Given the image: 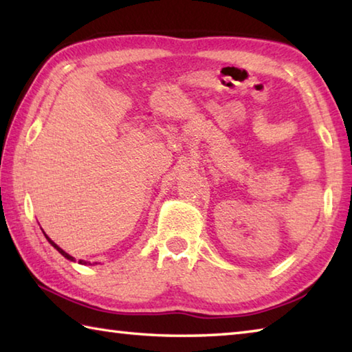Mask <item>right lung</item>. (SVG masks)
Returning <instances> with one entry per match:
<instances>
[{"mask_svg":"<svg viewBox=\"0 0 352 352\" xmlns=\"http://www.w3.org/2000/svg\"><path fill=\"white\" fill-rule=\"evenodd\" d=\"M44 235H46V234H44ZM46 239H47V241L50 243V245H52V246H54V248L56 249V251H58V252H60L61 255H65V257H66L67 260H70V261H75V258L72 257V255H69L67 252H65V251H63V249H61L60 246H56V245H55V243H54L52 240H50V239L47 237V235H46ZM78 263H82V265H86V261H85V260H80V261H78Z\"/></svg>","mask_w":352,"mask_h":352,"instance_id":"obj_1","label":"right lung"}]
</instances>
